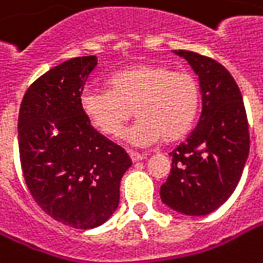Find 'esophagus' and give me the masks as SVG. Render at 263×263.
Here are the masks:
<instances>
[{
  "label": "esophagus",
  "instance_id": "1",
  "mask_svg": "<svg viewBox=\"0 0 263 263\" xmlns=\"http://www.w3.org/2000/svg\"><path fill=\"white\" fill-rule=\"evenodd\" d=\"M129 158H131L132 162H140V161H143L146 156H144V155H140V153H137V152H129Z\"/></svg>",
  "mask_w": 263,
  "mask_h": 263
}]
</instances>
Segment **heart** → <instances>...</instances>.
<instances>
[{"instance_id":"b5f03b06","label":"heart","mask_w":263,"mask_h":263,"mask_svg":"<svg viewBox=\"0 0 263 263\" xmlns=\"http://www.w3.org/2000/svg\"><path fill=\"white\" fill-rule=\"evenodd\" d=\"M199 85L191 72L166 65L140 64L120 71L110 89H86L80 107L101 134L116 137L134 115L137 122L123 134L137 147L155 144L162 137L176 141L191 131L199 108Z\"/></svg>"}]
</instances>
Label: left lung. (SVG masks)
<instances>
[{
  "mask_svg": "<svg viewBox=\"0 0 263 263\" xmlns=\"http://www.w3.org/2000/svg\"><path fill=\"white\" fill-rule=\"evenodd\" d=\"M184 58L199 79L202 111L196 128L173 150L161 186L165 205L186 216H205L232 195L249 158V123L238 86L214 59L189 50Z\"/></svg>",
  "mask_w": 263,
  "mask_h": 263,
  "instance_id": "8db88e82",
  "label": "left lung"
}]
</instances>
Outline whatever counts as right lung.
Wrapping results in <instances>:
<instances>
[{
	"label": "right lung",
	"instance_id": "right-lung-1",
	"mask_svg": "<svg viewBox=\"0 0 263 263\" xmlns=\"http://www.w3.org/2000/svg\"><path fill=\"white\" fill-rule=\"evenodd\" d=\"M97 56L53 67L26 90L19 110V153L26 186L50 217L77 229L105 223L119 207L128 153L97 132L80 95Z\"/></svg>",
	"mask_w": 263,
	"mask_h": 263
}]
</instances>
